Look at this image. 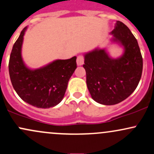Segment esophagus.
Instances as JSON below:
<instances>
[{"instance_id": "esophagus-1", "label": "esophagus", "mask_w": 154, "mask_h": 154, "mask_svg": "<svg viewBox=\"0 0 154 154\" xmlns=\"http://www.w3.org/2000/svg\"><path fill=\"white\" fill-rule=\"evenodd\" d=\"M84 63V57L82 55H79L77 58V66H82Z\"/></svg>"}]
</instances>
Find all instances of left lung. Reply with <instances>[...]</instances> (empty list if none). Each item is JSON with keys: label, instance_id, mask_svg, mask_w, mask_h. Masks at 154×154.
<instances>
[{"label": "left lung", "instance_id": "1", "mask_svg": "<svg viewBox=\"0 0 154 154\" xmlns=\"http://www.w3.org/2000/svg\"><path fill=\"white\" fill-rule=\"evenodd\" d=\"M111 43L123 48L112 58L107 48L96 47L84 54L86 83L92 99L104 105L118 104L134 92L143 72V58L137 41L126 25L116 21Z\"/></svg>", "mask_w": 154, "mask_h": 154}]
</instances>
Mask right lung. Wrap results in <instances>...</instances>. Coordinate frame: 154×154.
Returning <instances> with one entry per match:
<instances>
[{"label":"right lung","mask_w":154,"mask_h":154,"mask_svg":"<svg viewBox=\"0 0 154 154\" xmlns=\"http://www.w3.org/2000/svg\"><path fill=\"white\" fill-rule=\"evenodd\" d=\"M27 28L21 31L10 55L8 71L11 84L18 96L30 105L44 109L55 107L63 99L69 79L77 68V57L55 60L38 69L30 68L22 56Z\"/></svg>","instance_id":"1"}]
</instances>
